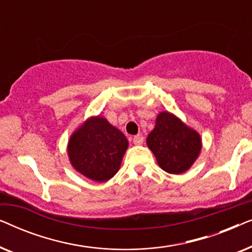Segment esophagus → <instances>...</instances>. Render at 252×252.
<instances>
[{"label":"esophagus","mask_w":252,"mask_h":252,"mask_svg":"<svg viewBox=\"0 0 252 252\" xmlns=\"http://www.w3.org/2000/svg\"><path fill=\"white\" fill-rule=\"evenodd\" d=\"M133 143L135 144V146H140V144L143 143V136L142 135H135L133 136Z\"/></svg>","instance_id":"obj_1"}]
</instances>
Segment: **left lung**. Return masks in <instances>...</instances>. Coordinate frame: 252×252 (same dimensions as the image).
Instances as JSON below:
<instances>
[{
  "mask_svg": "<svg viewBox=\"0 0 252 252\" xmlns=\"http://www.w3.org/2000/svg\"><path fill=\"white\" fill-rule=\"evenodd\" d=\"M147 144L165 172L180 174L191 166L202 148L201 137L170 112H160Z\"/></svg>",
  "mask_w": 252,
  "mask_h": 252,
  "instance_id": "1",
  "label": "left lung"
}]
</instances>
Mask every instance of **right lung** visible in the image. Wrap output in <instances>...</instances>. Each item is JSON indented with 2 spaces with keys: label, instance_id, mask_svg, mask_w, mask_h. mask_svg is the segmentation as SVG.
I'll return each mask as SVG.
<instances>
[{
  "label": "right lung",
  "instance_id": "1",
  "mask_svg": "<svg viewBox=\"0 0 252 252\" xmlns=\"http://www.w3.org/2000/svg\"><path fill=\"white\" fill-rule=\"evenodd\" d=\"M127 147L128 141L119 129L102 117H94L72 134L67 153L75 170L104 182L118 172Z\"/></svg>",
  "mask_w": 252,
  "mask_h": 252
}]
</instances>
